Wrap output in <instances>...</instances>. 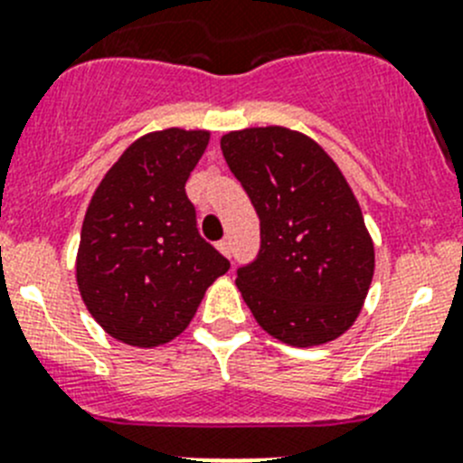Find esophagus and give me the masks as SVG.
<instances>
[{
    "mask_svg": "<svg viewBox=\"0 0 463 463\" xmlns=\"http://www.w3.org/2000/svg\"><path fill=\"white\" fill-rule=\"evenodd\" d=\"M217 249H219V251H222L223 253V256H226V258H231V241H228V240H222V241H219V244H217Z\"/></svg>",
    "mask_w": 463,
    "mask_h": 463,
    "instance_id": "34e87169",
    "label": "esophagus"
}]
</instances>
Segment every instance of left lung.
Returning <instances> with one entry per match:
<instances>
[{"label":"left lung","instance_id":"1","mask_svg":"<svg viewBox=\"0 0 463 463\" xmlns=\"http://www.w3.org/2000/svg\"><path fill=\"white\" fill-rule=\"evenodd\" d=\"M222 150L260 219V251L235 280L253 317L292 347L343 335L373 283L374 246L340 168L279 125L223 134Z\"/></svg>","mask_w":463,"mask_h":463}]
</instances>
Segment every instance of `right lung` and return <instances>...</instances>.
I'll return each mask as SVG.
<instances>
[{
    "instance_id": "1",
    "label": "right lung",
    "mask_w": 463,
    "mask_h": 463,
    "mask_svg": "<svg viewBox=\"0 0 463 463\" xmlns=\"http://www.w3.org/2000/svg\"><path fill=\"white\" fill-rule=\"evenodd\" d=\"M210 132L168 128L134 141L95 189L81 226L77 285L111 338L157 347L187 329L231 262L196 228L184 183Z\"/></svg>"
}]
</instances>
